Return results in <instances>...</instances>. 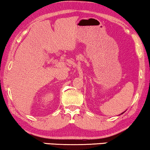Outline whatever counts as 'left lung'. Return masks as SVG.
I'll return each mask as SVG.
<instances>
[{
    "mask_svg": "<svg viewBox=\"0 0 150 150\" xmlns=\"http://www.w3.org/2000/svg\"><path fill=\"white\" fill-rule=\"evenodd\" d=\"M123 113H124V112H123ZM123 113H121V114H123Z\"/></svg>",
    "mask_w": 150,
    "mask_h": 150,
    "instance_id": "8db88e82",
    "label": "left lung"
}]
</instances>
